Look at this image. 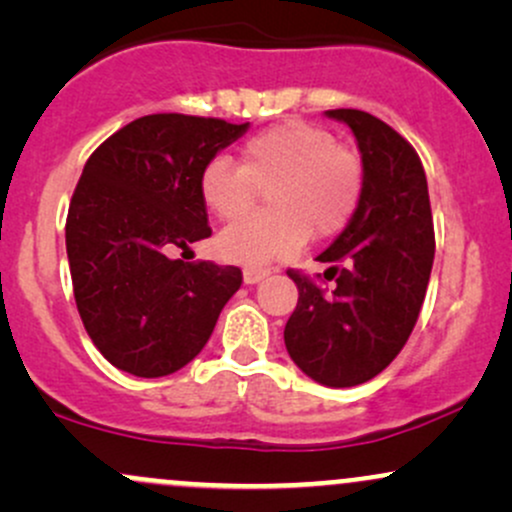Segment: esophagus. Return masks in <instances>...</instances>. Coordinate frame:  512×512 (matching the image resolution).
<instances>
[{"instance_id":"obj_1","label":"esophagus","mask_w":512,"mask_h":512,"mask_svg":"<svg viewBox=\"0 0 512 512\" xmlns=\"http://www.w3.org/2000/svg\"><path fill=\"white\" fill-rule=\"evenodd\" d=\"M267 274H269V272H264V269H245V272H243V281H245V284H248V286L260 284V281H262Z\"/></svg>"}]
</instances>
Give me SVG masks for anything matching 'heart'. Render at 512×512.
Masks as SVG:
<instances>
[{
    "instance_id": "heart-1",
    "label": "heart",
    "mask_w": 512,
    "mask_h": 512,
    "mask_svg": "<svg viewBox=\"0 0 512 512\" xmlns=\"http://www.w3.org/2000/svg\"><path fill=\"white\" fill-rule=\"evenodd\" d=\"M267 185L272 209L221 233L216 250L223 260L267 267L301 250L310 231L317 238L339 233L361 199L363 168L332 132L289 120L240 146L238 166L219 156L199 173L204 207L226 223L248 216Z\"/></svg>"
}]
</instances>
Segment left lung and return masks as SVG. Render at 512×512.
<instances>
[{
	"label": "left lung",
	"mask_w": 512,
	"mask_h": 512,
	"mask_svg": "<svg viewBox=\"0 0 512 512\" xmlns=\"http://www.w3.org/2000/svg\"><path fill=\"white\" fill-rule=\"evenodd\" d=\"M354 132L363 163L358 207L325 262L332 291L289 276L298 305L286 322V351L315 383L354 387L375 378L407 344L431 279V202L421 158L402 134L363 110H327Z\"/></svg>",
	"instance_id": "obj_1"
}]
</instances>
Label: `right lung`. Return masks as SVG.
I'll return each mask as SVG.
<instances>
[{
    "mask_svg": "<svg viewBox=\"0 0 512 512\" xmlns=\"http://www.w3.org/2000/svg\"><path fill=\"white\" fill-rule=\"evenodd\" d=\"M248 127L146 115L86 161L67 214L69 272L88 337L115 368L161 378L187 366L243 284L238 267L170 252L211 236L199 173Z\"/></svg>",
    "mask_w": 512,
    "mask_h": 512,
    "instance_id": "obj_1",
    "label": "right lung"
}]
</instances>
